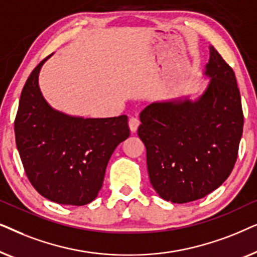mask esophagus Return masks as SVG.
Returning a JSON list of instances; mask_svg holds the SVG:
<instances>
[{"label":"esophagus","mask_w":257,"mask_h":257,"mask_svg":"<svg viewBox=\"0 0 257 257\" xmlns=\"http://www.w3.org/2000/svg\"><path fill=\"white\" fill-rule=\"evenodd\" d=\"M139 125H140V121H139L138 118L132 117V118L128 120V127H130V130H131L132 133L137 132V130H138Z\"/></svg>","instance_id":"esophagus-1"}]
</instances>
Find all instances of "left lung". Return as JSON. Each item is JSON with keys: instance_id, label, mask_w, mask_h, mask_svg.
Returning <instances> with one entry per match:
<instances>
[{"instance_id": "obj_1", "label": "left lung", "mask_w": 257, "mask_h": 257, "mask_svg": "<svg viewBox=\"0 0 257 257\" xmlns=\"http://www.w3.org/2000/svg\"><path fill=\"white\" fill-rule=\"evenodd\" d=\"M209 50L210 83L198 100L153 103L140 113L150 181L166 201L205 198L236 163L243 132L240 90L233 69L213 45Z\"/></svg>"}]
</instances>
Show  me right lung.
Masks as SVG:
<instances>
[{
    "instance_id": "add662e5",
    "label": "right lung",
    "mask_w": 257,
    "mask_h": 257,
    "mask_svg": "<svg viewBox=\"0 0 257 257\" xmlns=\"http://www.w3.org/2000/svg\"><path fill=\"white\" fill-rule=\"evenodd\" d=\"M45 59L33 70L21 93L16 146L28 179L42 196L83 206L96 199L112 153L130 137L127 117L84 119L54 110L38 87Z\"/></svg>"
}]
</instances>
